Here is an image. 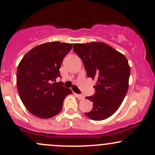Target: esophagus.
I'll use <instances>...</instances> for the list:
<instances>
[{
	"instance_id": "1",
	"label": "esophagus",
	"mask_w": 155,
	"mask_h": 155,
	"mask_svg": "<svg viewBox=\"0 0 155 155\" xmlns=\"http://www.w3.org/2000/svg\"><path fill=\"white\" fill-rule=\"evenodd\" d=\"M75 96L78 97V99H80V100H82V99H84V97L83 96V95L82 94H75Z\"/></svg>"
}]
</instances>
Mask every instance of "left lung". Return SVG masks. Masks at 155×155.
I'll use <instances>...</instances> for the list:
<instances>
[{
  "instance_id": "8db88e82",
  "label": "left lung",
  "mask_w": 155,
  "mask_h": 155,
  "mask_svg": "<svg viewBox=\"0 0 155 155\" xmlns=\"http://www.w3.org/2000/svg\"><path fill=\"white\" fill-rule=\"evenodd\" d=\"M88 78L97 80L92 111L84 114L94 120L107 119L120 107L129 87L130 68L126 56L103 42L74 44Z\"/></svg>"
}]
</instances>
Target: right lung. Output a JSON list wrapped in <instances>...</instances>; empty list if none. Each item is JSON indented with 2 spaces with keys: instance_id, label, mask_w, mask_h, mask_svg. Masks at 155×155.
Masks as SVG:
<instances>
[{
  "instance_id": "obj_1",
  "label": "right lung",
  "mask_w": 155,
  "mask_h": 155,
  "mask_svg": "<svg viewBox=\"0 0 155 155\" xmlns=\"http://www.w3.org/2000/svg\"><path fill=\"white\" fill-rule=\"evenodd\" d=\"M73 44L59 41L39 44L27 53L19 63L17 71V87L23 104L34 116L50 118L60 113L64 98L72 94L62 82L61 63L71 50Z\"/></svg>"
}]
</instances>
